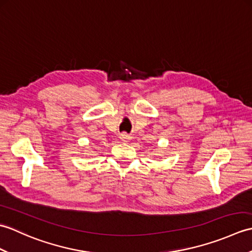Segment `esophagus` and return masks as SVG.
<instances>
[{
	"instance_id": "obj_1",
	"label": "esophagus",
	"mask_w": 252,
	"mask_h": 252,
	"mask_svg": "<svg viewBox=\"0 0 252 252\" xmlns=\"http://www.w3.org/2000/svg\"><path fill=\"white\" fill-rule=\"evenodd\" d=\"M119 137H120V140H122L123 142H127L131 138V136L129 134H126V132H122L121 134L119 135Z\"/></svg>"
}]
</instances>
